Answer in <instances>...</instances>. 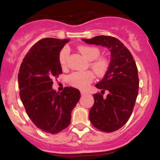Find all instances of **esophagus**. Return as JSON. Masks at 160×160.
Instances as JSON below:
<instances>
[{"instance_id":"1","label":"esophagus","mask_w":160,"mask_h":160,"mask_svg":"<svg viewBox=\"0 0 160 160\" xmlns=\"http://www.w3.org/2000/svg\"><path fill=\"white\" fill-rule=\"evenodd\" d=\"M80 94H81L82 96H83V95H85L86 94V93L85 92H83V91H81V92H80Z\"/></svg>"}]
</instances>
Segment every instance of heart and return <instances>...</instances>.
Listing matches in <instances>:
<instances>
[{
  "mask_svg": "<svg viewBox=\"0 0 160 160\" xmlns=\"http://www.w3.org/2000/svg\"><path fill=\"white\" fill-rule=\"evenodd\" d=\"M79 51L82 55L91 61L89 66L98 77H103L107 73L109 68V61L105 57H100V49L96 47L92 46H80ZM69 50L67 47H64L58 55V61L62 68L67 65ZM92 71H87L84 72H74L68 77V82L71 86L80 89H86L94 80Z\"/></svg>",
  "mask_w": 160,
  "mask_h": 160,
  "instance_id": "b5f03b06",
  "label": "heart"
}]
</instances>
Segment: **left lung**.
Listing matches in <instances>:
<instances>
[{
  "label": "left lung",
  "mask_w": 160,
  "mask_h": 160,
  "mask_svg": "<svg viewBox=\"0 0 160 160\" xmlns=\"http://www.w3.org/2000/svg\"><path fill=\"white\" fill-rule=\"evenodd\" d=\"M87 43L108 47L111 59L104 78L95 86L101 92L94 94V104L89 111L93 126L104 132H113L127 122L133 111L139 79L132 55L120 40L111 36L82 39ZM107 91V97H103Z\"/></svg>",
  "instance_id": "1"
}]
</instances>
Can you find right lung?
I'll list each match as a JSON object with an SVG mask.
<instances>
[{
    "mask_svg": "<svg viewBox=\"0 0 160 160\" xmlns=\"http://www.w3.org/2000/svg\"><path fill=\"white\" fill-rule=\"evenodd\" d=\"M68 39L43 38L32 46L20 65L19 95L34 124L44 132L57 134L71 123V113L80 98L78 89L53 90L52 79L62 73L60 51Z\"/></svg>",
    "mask_w": 160,
    "mask_h": 160,
    "instance_id": "obj_1",
    "label": "right lung"
}]
</instances>
